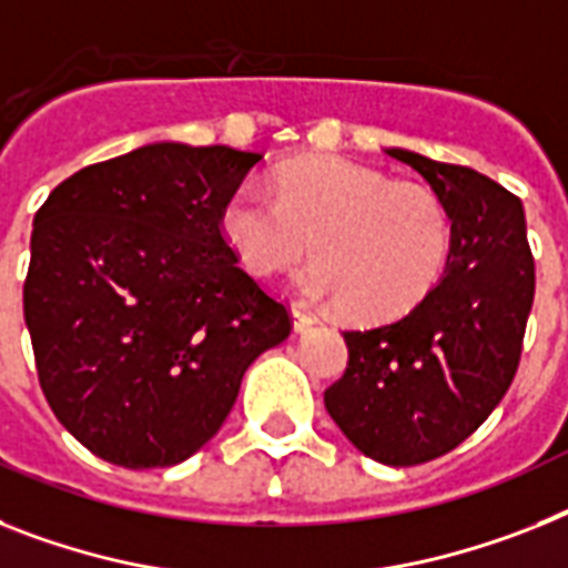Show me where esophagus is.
Instances as JSON below:
<instances>
[{"mask_svg":"<svg viewBox=\"0 0 568 568\" xmlns=\"http://www.w3.org/2000/svg\"><path fill=\"white\" fill-rule=\"evenodd\" d=\"M316 325V318L311 316V313L298 311V307H293V327L295 334H304V331H311V327Z\"/></svg>","mask_w":568,"mask_h":568,"instance_id":"obj_1","label":"esophagus"}]
</instances>
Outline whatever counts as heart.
Masks as SVG:
<instances>
[{
    "instance_id": "1",
    "label": "heart",
    "mask_w": 568,
    "mask_h": 568,
    "mask_svg": "<svg viewBox=\"0 0 568 568\" xmlns=\"http://www.w3.org/2000/svg\"><path fill=\"white\" fill-rule=\"evenodd\" d=\"M220 234L255 278L298 264L311 237L316 261L295 287L357 322L412 311L449 255V214L435 191L336 156L281 165L273 191L255 180L237 185L220 209Z\"/></svg>"
}]
</instances>
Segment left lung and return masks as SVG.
Returning <instances> with one entry per match:
<instances>
[{"instance_id":"left-lung-1","label":"left lung","mask_w":568,"mask_h":568,"mask_svg":"<svg viewBox=\"0 0 568 568\" xmlns=\"http://www.w3.org/2000/svg\"><path fill=\"white\" fill-rule=\"evenodd\" d=\"M386 153L447 209V266L406 316L342 334L348 368L325 392V409L363 456L412 467L470 438L508 392L534 304V257L523 203L499 182L412 150Z\"/></svg>"}]
</instances>
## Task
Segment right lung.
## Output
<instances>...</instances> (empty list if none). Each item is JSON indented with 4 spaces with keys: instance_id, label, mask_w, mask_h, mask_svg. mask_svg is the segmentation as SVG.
I'll return each instance as SVG.
<instances>
[{
    "instance_id": "1",
    "label": "right lung",
    "mask_w": 568,
    "mask_h": 568,
    "mask_svg": "<svg viewBox=\"0 0 568 568\" xmlns=\"http://www.w3.org/2000/svg\"><path fill=\"white\" fill-rule=\"evenodd\" d=\"M156 142L60 182L34 214L22 307L42 395L119 467H173L229 418L241 379L290 336L243 273L220 209L261 162Z\"/></svg>"
}]
</instances>
